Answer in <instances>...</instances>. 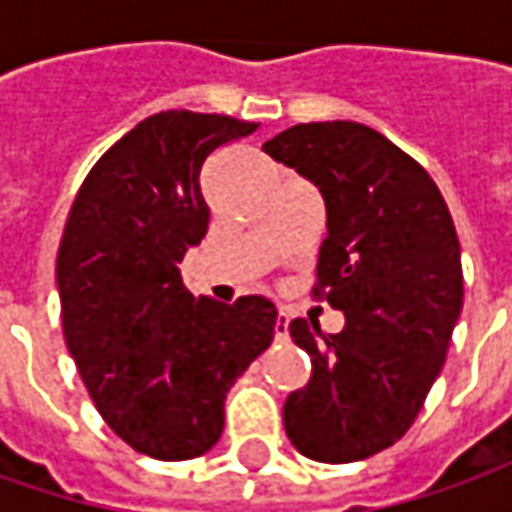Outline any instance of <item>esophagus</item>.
Returning a JSON list of instances; mask_svg holds the SVG:
<instances>
[{"mask_svg": "<svg viewBox=\"0 0 512 512\" xmlns=\"http://www.w3.org/2000/svg\"><path fill=\"white\" fill-rule=\"evenodd\" d=\"M287 325H290L287 313H285V310H279V313H276V325H273V333H276V339H287Z\"/></svg>", "mask_w": 512, "mask_h": 512, "instance_id": "34e87169", "label": "esophagus"}]
</instances>
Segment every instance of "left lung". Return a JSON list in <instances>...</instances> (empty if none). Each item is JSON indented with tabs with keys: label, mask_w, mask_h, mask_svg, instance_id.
<instances>
[{
	"label": "left lung",
	"mask_w": 512,
	"mask_h": 512,
	"mask_svg": "<svg viewBox=\"0 0 512 512\" xmlns=\"http://www.w3.org/2000/svg\"><path fill=\"white\" fill-rule=\"evenodd\" d=\"M262 150L319 187L313 293L344 313L339 333L287 327L310 382L287 396L285 433L313 462H359L402 439L442 373L464 302L453 216L430 173L359 122L293 125Z\"/></svg>",
	"instance_id": "obj_1"
}]
</instances>
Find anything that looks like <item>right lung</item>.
<instances>
[{"instance_id": "add662e5", "label": "right lung", "mask_w": 512, "mask_h": 512, "mask_svg": "<svg viewBox=\"0 0 512 512\" xmlns=\"http://www.w3.org/2000/svg\"><path fill=\"white\" fill-rule=\"evenodd\" d=\"M256 122L165 110L125 133L82 182L56 256L62 330L108 427L136 453L185 462L225 430L233 382L273 342L265 296H193L179 262L205 239L202 165Z\"/></svg>"}]
</instances>
